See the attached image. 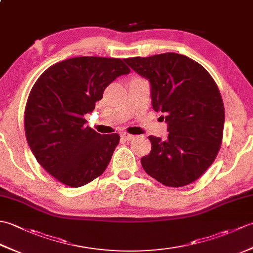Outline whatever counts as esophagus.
<instances>
[{
  "mask_svg": "<svg viewBox=\"0 0 253 253\" xmlns=\"http://www.w3.org/2000/svg\"><path fill=\"white\" fill-rule=\"evenodd\" d=\"M121 138L124 139V140H126V141H129V140H131V139L135 138V136L129 135V133L124 132V133H122V135H121Z\"/></svg>",
  "mask_w": 253,
  "mask_h": 253,
  "instance_id": "esophagus-1",
  "label": "esophagus"
}]
</instances>
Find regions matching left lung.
<instances>
[{"mask_svg": "<svg viewBox=\"0 0 253 253\" xmlns=\"http://www.w3.org/2000/svg\"><path fill=\"white\" fill-rule=\"evenodd\" d=\"M124 61L149 80L153 110L168 123L166 140L149 136L152 148L141 158L143 169L165 186L191 184L221 148L225 111L215 82L200 64L177 53Z\"/></svg>", "mask_w": 253, "mask_h": 253, "instance_id": "1", "label": "left lung"}]
</instances>
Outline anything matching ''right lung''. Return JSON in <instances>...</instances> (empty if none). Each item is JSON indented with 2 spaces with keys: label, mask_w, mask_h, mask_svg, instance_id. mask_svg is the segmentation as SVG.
<instances>
[{
  "label": "right lung",
  "mask_w": 253,
  "mask_h": 253,
  "mask_svg": "<svg viewBox=\"0 0 253 253\" xmlns=\"http://www.w3.org/2000/svg\"><path fill=\"white\" fill-rule=\"evenodd\" d=\"M130 73L121 58L80 56L58 62L38 78L25 109L26 138L42 168L69 187L99 177L120 142L85 126L84 115L112 82Z\"/></svg>",
  "instance_id": "right-lung-1"
}]
</instances>
